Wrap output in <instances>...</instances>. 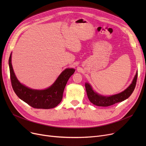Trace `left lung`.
Segmentation results:
<instances>
[{
    "instance_id": "left-lung-1",
    "label": "left lung",
    "mask_w": 146,
    "mask_h": 146,
    "mask_svg": "<svg viewBox=\"0 0 146 146\" xmlns=\"http://www.w3.org/2000/svg\"><path fill=\"white\" fill-rule=\"evenodd\" d=\"M138 72H137L134 78L130 85L125 90L122 92L110 96H105L98 94L92 89V88L88 83H85V88L88 99L91 103L98 106H109L115 104L123 101L128 98L135 89L137 79Z\"/></svg>"
}]
</instances>
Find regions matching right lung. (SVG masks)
<instances>
[{
  "label": "right lung",
  "instance_id": "obj_1",
  "mask_svg": "<svg viewBox=\"0 0 146 146\" xmlns=\"http://www.w3.org/2000/svg\"><path fill=\"white\" fill-rule=\"evenodd\" d=\"M11 56L12 54L9 59L11 83L15 93L18 98L34 108L51 109L57 106L62 100L65 86L68 79L74 73V69H65L55 82L47 89H33L22 85L17 79L13 70Z\"/></svg>",
  "mask_w": 146,
  "mask_h": 146
}]
</instances>
